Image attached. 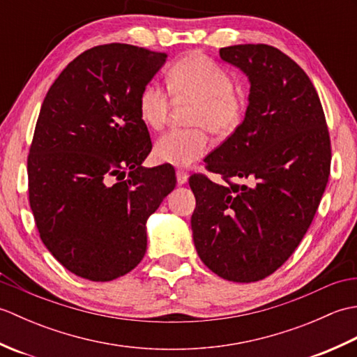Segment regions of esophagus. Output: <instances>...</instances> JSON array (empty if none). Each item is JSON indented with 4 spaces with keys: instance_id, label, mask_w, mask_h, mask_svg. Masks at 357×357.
Instances as JSON below:
<instances>
[{
    "instance_id": "34e87169",
    "label": "esophagus",
    "mask_w": 357,
    "mask_h": 357,
    "mask_svg": "<svg viewBox=\"0 0 357 357\" xmlns=\"http://www.w3.org/2000/svg\"><path fill=\"white\" fill-rule=\"evenodd\" d=\"M176 181L178 184H185L188 181V173L185 170H176Z\"/></svg>"
}]
</instances>
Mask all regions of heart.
I'll use <instances>...</instances> for the list:
<instances>
[{"instance_id":"1","label":"heart","mask_w":357,"mask_h":357,"mask_svg":"<svg viewBox=\"0 0 357 357\" xmlns=\"http://www.w3.org/2000/svg\"><path fill=\"white\" fill-rule=\"evenodd\" d=\"M169 87L181 101H195L188 116L192 128H176L155 142L156 159L173 165H190L207 153V130L218 138H229L244 121L247 100L234 89L233 75L201 52L187 53L169 72ZM172 107L169 90L149 82L138 100L139 118L150 128L159 130L169 119Z\"/></svg>"}]
</instances>
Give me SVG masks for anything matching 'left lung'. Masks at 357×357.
I'll list each match as a JSON object with an SVG mask.
<instances>
[{
    "instance_id": "8db88e82",
    "label": "left lung",
    "mask_w": 357,
    "mask_h": 357,
    "mask_svg": "<svg viewBox=\"0 0 357 357\" xmlns=\"http://www.w3.org/2000/svg\"><path fill=\"white\" fill-rule=\"evenodd\" d=\"M219 55L248 77V107L238 130L204 159L225 184L201 173L188 181L193 241L218 276L256 282L293 255L313 221L330 176V133L313 82L285 53L239 44Z\"/></svg>"
}]
</instances>
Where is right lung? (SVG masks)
Listing matches in <instances>:
<instances>
[{"label": "right lung", "mask_w": 357, "mask_h": 357, "mask_svg": "<svg viewBox=\"0 0 357 357\" xmlns=\"http://www.w3.org/2000/svg\"><path fill=\"white\" fill-rule=\"evenodd\" d=\"M164 52L104 44L82 52L45 95L27 158L40 238L69 271L107 282L146 255V222L176 185L174 169L142 167L151 150L138 112Z\"/></svg>", "instance_id": "add662e5"}]
</instances>
